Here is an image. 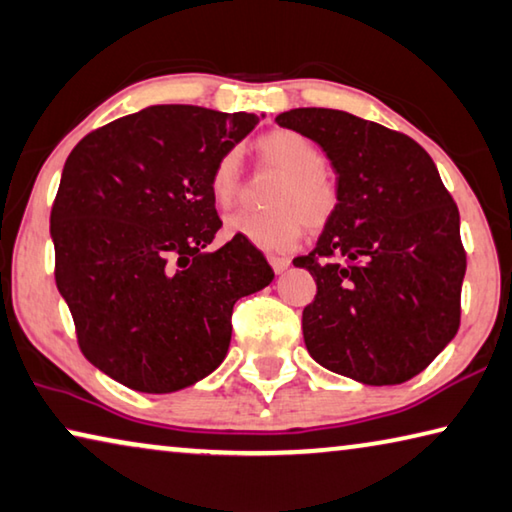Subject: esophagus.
<instances>
[{"instance_id": "34e87169", "label": "esophagus", "mask_w": 512, "mask_h": 512, "mask_svg": "<svg viewBox=\"0 0 512 512\" xmlns=\"http://www.w3.org/2000/svg\"><path fill=\"white\" fill-rule=\"evenodd\" d=\"M269 264L273 266L275 273H282V271H287L289 259L287 257H280V255H269Z\"/></svg>"}]
</instances>
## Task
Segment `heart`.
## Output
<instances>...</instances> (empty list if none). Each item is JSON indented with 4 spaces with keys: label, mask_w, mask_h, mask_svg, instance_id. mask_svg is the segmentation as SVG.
<instances>
[{
    "label": "heart",
    "mask_w": 512,
    "mask_h": 512,
    "mask_svg": "<svg viewBox=\"0 0 512 512\" xmlns=\"http://www.w3.org/2000/svg\"><path fill=\"white\" fill-rule=\"evenodd\" d=\"M255 152L264 166L282 173L275 184L271 212H237L227 216L225 234L243 239L266 253H285L294 248L303 223L323 230L339 209V186L326 168V154L310 136L296 129H273L257 136ZM241 191V161L230 150L216 161L209 175V193L218 207H230Z\"/></svg>",
    "instance_id": "obj_1"
}]
</instances>
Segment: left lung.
<instances>
[{
	"mask_svg": "<svg viewBox=\"0 0 512 512\" xmlns=\"http://www.w3.org/2000/svg\"><path fill=\"white\" fill-rule=\"evenodd\" d=\"M275 123L319 143L339 186L335 218L294 259L316 282L307 351L364 385L415 378L456 337L467 269L458 207L431 154L337 109H291Z\"/></svg>",
	"mask_w": 512,
	"mask_h": 512,
	"instance_id": "1",
	"label": "left lung"
}]
</instances>
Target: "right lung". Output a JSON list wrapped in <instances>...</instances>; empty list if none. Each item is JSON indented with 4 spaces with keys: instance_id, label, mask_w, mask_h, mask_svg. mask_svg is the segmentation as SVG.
I'll return each mask as SVG.
<instances>
[{
    "instance_id": "right-lung-1",
    "label": "right lung",
    "mask_w": 512,
    "mask_h": 512,
    "mask_svg": "<svg viewBox=\"0 0 512 512\" xmlns=\"http://www.w3.org/2000/svg\"><path fill=\"white\" fill-rule=\"evenodd\" d=\"M255 113L157 104L95 129L70 152L50 232L56 287L81 353L120 385L170 394L225 360L232 307L271 285L253 243L227 241L209 175Z\"/></svg>"
}]
</instances>
